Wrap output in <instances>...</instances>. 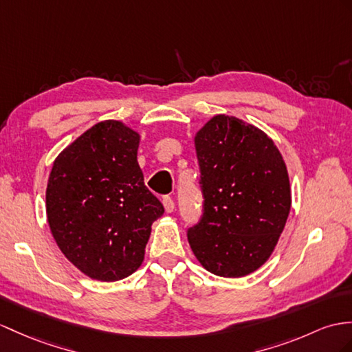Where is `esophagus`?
<instances>
[{
	"instance_id": "1",
	"label": "esophagus",
	"mask_w": 352,
	"mask_h": 352,
	"mask_svg": "<svg viewBox=\"0 0 352 352\" xmlns=\"http://www.w3.org/2000/svg\"><path fill=\"white\" fill-rule=\"evenodd\" d=\"M162 204H164V209L167 213H171L175 210V201L171 200L170 197H164V199H162Z\"/></svg>"
}]
</instances>
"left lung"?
Instances as JSON below:
<instances>
[{"label": "left lung", "instance_id": "left-lung-1", "mask_svg": "<svg viewBox=\"0 0 352 352\" xmlns=\"http://www.w3.org/2000/svg\"><path fill=\"white\" fill-rule=\"evenodd\" d=\"M194 148L204 200L188 242L213 275H251L270 258L289 215L285 161L263 130L222 113L195 133Z\"/></svg>", "mask_w": 352, "mask_h": 352}]
</instances>
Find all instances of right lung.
<instances>
[{"mask_svg":"<svg viewBox=\"0 0 352 352\" xmlns=\"http://www.w3.org/2000/svg\"><path fill=\"white\" fill-rule=\"evenodd\" d=\"M140 139L122 121H101L59 152L49 173L50 233L91 279L115 282L139 269L153 221L164 213L137 162Z\"/></svg>","mask_w":352,"mask_h":352,"instance_id":"add662e5","label":"right lung"}]
</instances>
